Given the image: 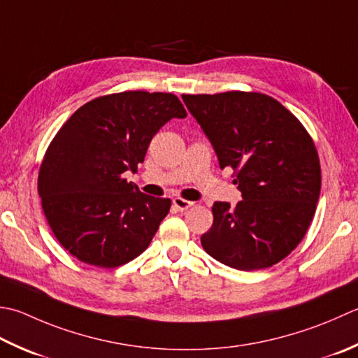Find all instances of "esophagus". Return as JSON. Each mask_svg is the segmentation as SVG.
<instances>
[{
  "label": "esophagus",
  "mask_w": 358,
  "mask_h": 358,
  "mask_svg": "<svg viewBox=\"0 0 358 358\" xmlns=\"http://www.w3.org/2000/svg\"><path fill=\"white\" fill-rule=\"evenodd\" d=\"M172 203H173V206L178 209V211H186V209L194 206L192 201L185 200V199H180V197H175V199L172 200Z\"/></svg>",
  "instance_id": "esophagus-1"
}]
</instances>
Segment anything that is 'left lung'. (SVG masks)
Instances as JSON below:
<instances>
[{
	"label": "left lung",
	"instance_id": "8db88e82",
	"mask_svg": "<svg viewBox=\"0 0 358 358\" xmlns=\"http://www.w3.org/2000/svg\"><path fill=\"white\" fill-rule=\"evenodd\" d=\"M220 169L233 167L242 200L215 201L201 245L236 270H261L289 256L307 233L321 169L309 133L284 105L261 93L183 94Z\"/></svg>",
	"mask_w": 358,
	"mask_h": 358
}]
</instances>
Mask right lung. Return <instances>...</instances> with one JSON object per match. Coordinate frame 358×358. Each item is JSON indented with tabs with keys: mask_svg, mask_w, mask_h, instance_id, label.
Returning <instances> with one entry per match:
<instances>
[{
	"mask_svg": "<svg viewBox=\"0 0 358 358\" xmlns=\"http://www.w3.org/2000/svg\"><path fill=\"white\" fill-rule=\"evenodd\" d=\"M186 110L171 93L97 97L63 124L38 173L46 220L62 247L79 261L113 268L149 247L171 209L169 199L143 194L135 173L152 138Z\"/></svg>",
	"mask_w": 358,
	"mask_h": 358,
	"instance_id": "obj_1",
	"label": "right lung"
}]
</instances>
